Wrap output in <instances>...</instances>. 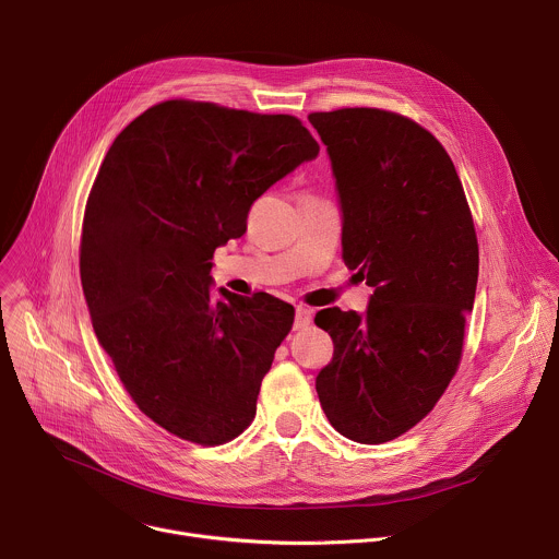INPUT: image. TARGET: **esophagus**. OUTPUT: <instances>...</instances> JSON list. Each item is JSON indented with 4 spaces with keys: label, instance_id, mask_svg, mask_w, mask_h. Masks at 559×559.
Instances as JSON below:
<instances>
[{
    "label": "esophagus",
    "instance_id": "34e87169",
    "mask_svg": "<svg viewBox=\"0 0 559 559\" xmlns=\"http://www.w3.org/2000/svg\"><path fill=\"white\" fill-rule=\"evenodd\" d=\"M311 323V311L307 307H296V318H294V330H305Z\"/></svg>",
    "mask_w": 559,
    "mask_h": 559
}]
</instances>
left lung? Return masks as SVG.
I'll return each mask as SVG.
<instances>
[{
	"mask_svg": "<svg viewBox=\"0 0 559 559\" xmlns=\"http://www.w3.org/2000/svg\"><path fill=\"white\" fill-rule=\"evenodd\" d=\"M309 123L336 179L343 261L373 287L365 313H316L334 341L316 391L338 433L380 444L418 425L460 365L480 263L475 227L451 156L416 121L343 108Z\"/></svg>",
	"mask_w": 559,
	"mask_h": 559,
	"instance_id": "left-lung-1",
	"label": "left lung"
}]
</instances>
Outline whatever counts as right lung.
<instances>
[{"mask_svg": "<svg viewBox=\"0 0 559 559\" xmlns=\"http://www.w3.org/2000/svg\"><path fill=\"white\" fill-rule=\"evenodd\" d=\"M289 115L156 104L112 141L93 183L79 272L95 334L136 407L214 447L243 433L294 307L221 289L212 257L243 236L252 203L318 156Z\"/></svg>", "mask_w": 559, "mask_h": 559, "instance_id": "add662e5", "label": "right lung"}]
</instances>
